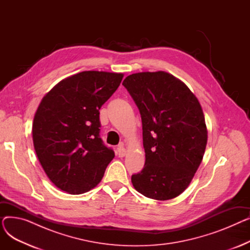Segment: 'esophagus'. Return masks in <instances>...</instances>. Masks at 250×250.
Returning <instances> with one entry per match:
<instances>
[{
	"mask_svg": "<svg viewBox=\"0 0 250 250\" xmlns=\"http://www.w3.org/2000/svg\"><path fill=\"white\" fill-rule=\"evenodd\" d=\"M117 154H118V156H120V157H125V156L126 151H125L124 143H121L120 145H118V147H117Z\"/></svg>",
	"mask_w": 250,
	"mask_h": 250,
	"instance_id": "1",
	"label": "esophagus"
}]
</instances>
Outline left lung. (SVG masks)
Returning <instances> with one entry per match:
<instances>
[{
	"label": "left lung",
	"mask_w": 250,
	"mask_h": 250,
	"mask_svg": "<svg viewBox=\"0 0 250 250\" xmlns=\"http://www.w3.org/2000/svg\"><path fill=\"white\" fill-rule=\"evenodd\" d=\"M123 85L140 110L145 166L132 175L137 191L147 198H176L191 182L205 154L208 129L200 101L173 75L142 72Z\"/></svg>",
	"instance_id": "8db88e82"
}]
</instances>
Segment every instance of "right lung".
<instances>
[{"label":"right lung","mask_w":250,"mask_h":250,"mask_svg":"<svg viewBox=\"0 0 250 250\" xmlns=\"http://www.w3.org/2000/svg\"><path fill=\"white\" fill-rule=\"evenodd\" d=\"M123 78L122 73L84 71L59 82L39 103L33 146L58 188L81 194L101 181L114 152L99 138V109Z\"/></svg>","instance_id":"right-lung-1"}]
</instances>
